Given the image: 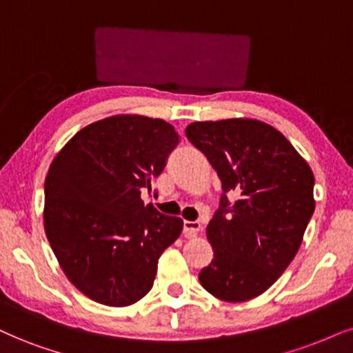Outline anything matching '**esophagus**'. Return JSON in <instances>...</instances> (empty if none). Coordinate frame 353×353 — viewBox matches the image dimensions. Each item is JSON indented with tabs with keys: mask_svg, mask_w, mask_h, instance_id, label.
<instances>
[{
	"mask_svg": "<svg viewBox=\"0 0 353 353\" xmlns=\"http://www.w3.org/2000/svg\"><path fill=\"white\" fill-rule=\"evenodd\" d=\"M183 230H185L186 237H194L199 230H203V225L199 224L198 221H185Z\"/></svg>",
	"mask_w": 353,
	"mask_h": 353,
	"instance_id": "1",
	"label": "esophagus"
}]
</instances>
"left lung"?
<instances>
[{"label": "left lung", "mask_w": 353, "mask_h": 353, "mask_svg": "<svg viewBox=\"0 0 353 353\" xmlns=\"http://www.w3.org/2000/svg\"><path fill=\"white\" fill-rule=\"evenodd\" d=\"M186 137L223 181L206 234L214 256L203 288L229 303L249 301L294 259L314 212V175L280 130L249 117L191 123ZM239 196L234 205L227 194Z\"/></svg>", "instance_id": "left-lung-1"}]
</instances>
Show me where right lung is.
Returning <instances> with one entry per match:
<instances>
[{
  "mask_svg": "<svg viewBox=\"0 0 353 353\" xmlns=\"http://www.w3.org/2000/svg\"><path fill=\"white\" fill-rule=\"evenodd\" d=\"M178 141L163 119L116 114L78 130L52 160L43 228L65 275L93 301L142 299L160 255L180 237L183 221L141 198Z\"/></svg>",
  "mask_w": 353,
  "mask_h": 353,
  "instance_id": "right-lung-1",
  "label": "right lung"
}]
</instances>
